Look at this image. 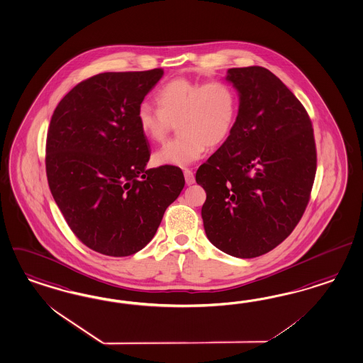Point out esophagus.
Returning <instances> with one entry per match:
<instances>
[{"label":"esophagus","instance_id":"esophagus-1","mask_svg":"<svg viewBox=\"0 0 363 363\" xmlns=\"http://www.w3.org/2000/svg\"><path fill=\"white\" fill-rule=\"evenodd\" d=\"M184 177H186V183L188 186H191V184H194L195 183V177H194V172L191 171V169H188V168H184Z\"/></svg>","mask_w":363,"mask_h":363}]
</instances>
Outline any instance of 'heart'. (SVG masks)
I'll list each match as a JSON object with an SVG mask.
<instances>
[{
	"mask_svg": "<svg viewBox=\"0 0 363 363\" xmlns=\"http://www.w3.org/2000/svg\"><path fill=\"white\" fill-rule=\"evenodd\" d=\"M155 102L157 110L147 104L138 108L140 133L152 142H163L174 123L179 133L154 154L157 166L194 163L207 145L225 140L238 114V94L225 81L201 83L175 78L156 91Z\"/></svg>",
	"mask_w": 363,
	"mask_h": 363,
	"instance_id": "1",
	"label": "heart"
}]
</instances>
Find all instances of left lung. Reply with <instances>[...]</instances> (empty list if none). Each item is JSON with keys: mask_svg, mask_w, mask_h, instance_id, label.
I'll use <instances>...</instances> for the list:
<instances>
[{"mask_svg": "<svg viewBox=\"0 0 363 363\" xmlns=\"http://www.w3.org/2000/svg\"><path fill=\"white\" fill-rule=\"evenodd\" d=\"M238 91L227 140L199 167L207 238L224 253L253 259L289 236L311 200L317 151L309 115L294 94L261 66L229 69Z\"/></svg>", "mask_w": 363, "mask_h": 363, "instance_id": "8db88e82", "label": "left lung"}]
</instances>
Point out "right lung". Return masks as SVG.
Here are the masks:
<instances>
[{
    "instance_id": "add662e5",
    "label": "right lung",
    "mask_w": 363,
    "mask_h": 363,
    "mask_svg": "<svg viewBox=\"0 0 363 363\" xmlns=\"http://www.w3.org/2000/svg\"><path fill=\"white\" fill-rule=\"evenodd\" d=\"M163 73L94 75L52 113L45 159L52 197L74 235L106 256L145 248L186 183L179 167L145 169L150 150L136 113Z\"/></svg>"
}]
</instances>
